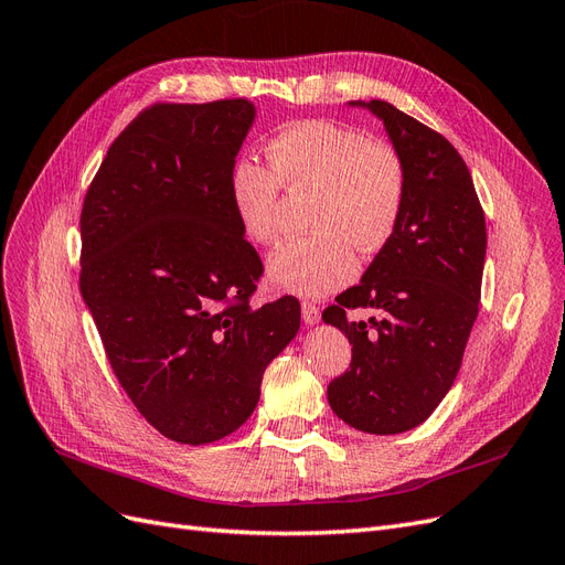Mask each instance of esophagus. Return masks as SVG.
I'll list each match as a JSON object with an SVG mask.
<instances>
[{
	"instance_id": "obj_1",
	"label": "esophagus",
	"mask_w": 565,
	"mask_h": 565,
	"mask_svg": "<svg viewBox=\"0 0 565 565\" xmlns=\"http://www.w3.org/2000/svg\"><path fill=\"white\" fill-rule=\"evenodd\" d=\"M301 318H303L306 324H316V322H320V309L313 301H303L301 303Z\"/></svg>"
}]
</instances>
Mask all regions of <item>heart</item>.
I'll use <instances>...</instances> for the list:
<instances>
[{"label": "heart", "mask_w": 565, "mask_h": 565, "mask_svg": "<svg viewBox=\"0 0 565 565\" xmlns=\"http://www.w3.org/2000/svg\"><path fill=\"white\" fill-rule=\"evenodd\" d=\"M268 167L235 160L228 198L243 235L270 245L280 233V185L313 193L306 228L313 233L282 243L268 259L270 282L299 297H322L349 285L358 273L353 247L374 256L396 235L407 195L398 150L332 119H299L273 134Z\"/></svg>", "instance_id": "heart-1"}]
</instances>
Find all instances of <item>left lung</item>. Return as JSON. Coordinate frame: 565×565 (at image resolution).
<instances>
[{"mask_svg":"<svg viewBox=\"0 0 565 565\" xmlns=\"http://www.w3.org/2000/svg\"><path fill=\"white\" fill-rule=\"evenodd\" d=\"M351 106L384 122L405 164L407 195L393 241L322 313L353 347L328 401L353 429L391 436L419 426L457 377L481 301L486 216L446 136L386 100ZM351 308H372L379 318L353 323Z\"/></svg>","mask_w":565,"mask_h":565,"instance_id":"1","label":"left lung"}]
</instances>
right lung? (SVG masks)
Returning a JSON list of instances; mask_svg holds the SVG:
<instances>
[{"label":"right lung","mask_w":565,"mask_h":565,"mask_svg":"<svg viewBox=\"0 0 565 565\" xmlns=\"http://www.w3.org/2000/svg\"><path fill=\"white\" fill-rule=\"evenodd\" d=\"M254 113L247 98L146 108L82 204L79 292L110 367L148 424L185 446L243 426L299 332L295 297L249 303L264 264L228 177Z\"/></svg>","instance_id":"right-lung-1"}]
</instances>
